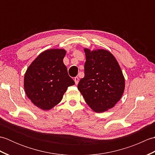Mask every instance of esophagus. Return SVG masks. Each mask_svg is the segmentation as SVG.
Returning <instances> with one entry per match:
<instances>
[{
    "mask_svg": "<svg viewBox=\"0 0 155 155\" xmlns=\"http://www.w3.org/2000/svg\"><path fill=\"white\" fill-rule=\"evenodd\" d=\"M74 82H75L76 84H78V82H79V78H78V77H74Z\"/></svg>",
    "mask_w": 155,
    "mask_h": 155,
    "instance_id": "1",
    "label": "esophagus"
}]
</instances>
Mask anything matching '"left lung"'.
<instances>
[{
  "mask_svg": "<svg viewBox=\"0 0 155 155\" xmlns=\"http://www.w3.org/2000/svg\"><path fill=\"white\" fill-rule=\"evenodd\" d=\"M84 77L78 83V89L92 110L103 113L120 101L124 91V77L110 52L88 48H84Z\"/></svg>",
  "mask_w": 155,
  "mask_h": 155,
  "instance_id": "obj_1",
  "label": "left lung"
}]
</instances>
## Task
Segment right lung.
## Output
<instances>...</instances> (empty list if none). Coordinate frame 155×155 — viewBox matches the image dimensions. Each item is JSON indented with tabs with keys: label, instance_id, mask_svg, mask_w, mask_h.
I'll return each instance as SVG.
<instances>
[{
	"label": "right lung",
	"instance_id": "1",
	"mask_svg": "<svg viewBox=\"0 0 155 155\" xmlns=\"http://www.w3.org/2000/svg\"><path fill=\"white\" fill-rule=\"evenodd\" d=\"M66 51L52 48L41 52L28 67L24 78L27 97L35 106L48 110L61 101L67 88L74 84L63 62Z\"/></svg>",
	"mask_w": 155,
	"mask_h": 155
}]
</instances>
